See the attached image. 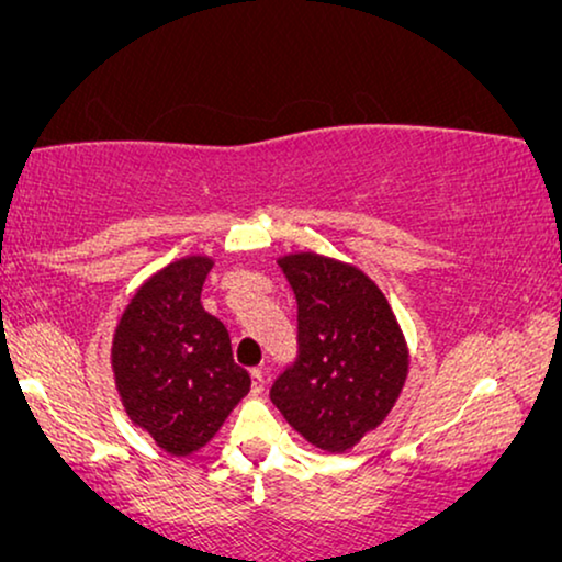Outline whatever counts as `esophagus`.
Returning a JSON list of instances; mask_svg holds the SVG:
<instances>
[{"instance_id": "obj_1", "label": "esophagus", "mask_w": 562, "mask_h": 562, "mask_svg": "<svg viewBox=\"0 0 562 562\" xmlns=\"http://www.w3.org/2000/svg\"><path fill=\"white\" fill-rule=\"evenodd\" d=\"M250 389L252 394H260L266 389V371L263 368H252L250 371Z\"/></svg>"}]
</instances>
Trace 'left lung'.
I'll return each mask as SVG.
<instances>
[{"mask_svg":"<svg viewBox=\"0 0 562 562\" xmlns=\"http://www.w3.org/2000/svg\"><path fill=\"white\" fill-rule=\"evenodd\" d=\"M279 266L299 306V358L276 379L271 402L306 442L348 452L389 417L409 345L375 281L319 252H289Z\"/></svg>","mask_w":562,"mask_h":562,"instance_id":"left-lung-1","label":"left lung"}]
</instances>
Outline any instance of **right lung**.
Listing matches in <instances>:
<instances>
[{
  "label": "right lung",
  "mask_w": 562,
  "mask_h": 562,
  "mask_svg": "<svg viewBox=\"0 0 562 562\" xmlns=\"http://www.w3.org/2000/svg\"><path fill=\"white\" fill-rule=\"evenodd\" d=\"M212 266L210 256H187L160 268L112 337L114 386L130 422L173 458L204 448L250 391L225 325L199 302Z\"/></svg>",
  "instance_id": "obj_1"
}]
</instances>
